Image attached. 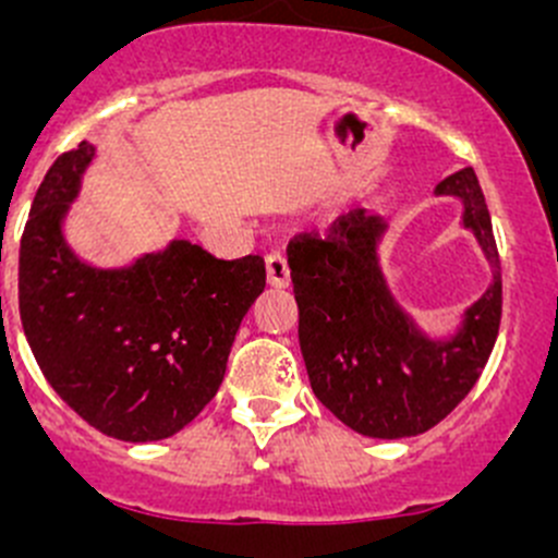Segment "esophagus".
Returning a JSON list of instances; mask_svg holds the SVG:
<instances>
[{
  "mask_svg": "<svg viewBox=\"0 0 558 558\" xmlns=\"http://www.w3.org/2000/svg\"><path fill=\"white\" fill-rule=\"evenodd\" d=\"M264 267H267V283L272 286V289H286L291 280L289 275V264H286V256H280V253H269L267 258H264Z\"/></svg>",
  "mask_w": 558,
  "mask_h": 558,
  "instance_id": "obj_1",
  "label": "esophagus"
}]
</instances>
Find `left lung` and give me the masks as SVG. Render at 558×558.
I'll use <instances>...</instances> for the list:
<instances>
[{
    "instance_id": "obj_1",
    "label": "left lung",
    "mask_w": 558,
    "mask_h": 558,
    "mask_svg": "<svg viewBox=\"0 0 558 558\" xmlns=\"http://www.w3.org/2000/svg\"><path fill=\"white\" fill-rule=\"evenodd\" d=\"M459 196L461 223L492 264V286L461 315L448 340H432L399 307L380 269L388 223L367 210L337 218L326 238L289 243L300 307V348L313 393L353 432L378 440L424 435L481 378L502 318V267L486 199L472 167L435 189Z\"/></svg>"
}]
</instances>
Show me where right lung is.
Instances as JSON below:
<instances>
[{
  "label": "right lung",
  "mask_w": 558,
  "mask_h": 558,
  "mask_svg": "<svg viewBox=\"0 0 558 558\" xmlns=\"http://www.w3.org/2000/svg\"><path fill=\"white\" fill-rule=\"evenodd\" d=\"M94 145L53 161L21 238L24 335L53 391L107 437H172L216 397L240 320L264 291V258L210 256L189 240L102 269L77 258L64 218Z\"/></svg>",
  "instance_id": "1"
}]
</instances>
